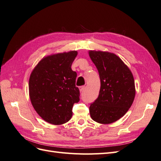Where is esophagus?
<instances>
[{
	"mask_svg": "<svg viewBox=\"0 0 161 161\" xmlns=\"http://www.w3.org/2000/svg\"><path fill=\"white\" fill-rule=\"evenodd\" d=\"M85 86H80V87H79L80 92H83V91L85 90Z\"/></svg>",
	"mask_w": 161,
	"mask_h": 161,
	"instance_id": "34e87169",
	"label": "esophagus"
}]
</instances>
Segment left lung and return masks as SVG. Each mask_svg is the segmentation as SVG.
I'll use <instances>...</instances> for the list:
<instances>
[{
	"mask_svg": "<svg viewBox=\"0 0 161 161\" xmlns=\"http://www.w3.org/2000/svg\"><path fill=\"white\" fill-rule=\"evenodd\" d=\"M98 70L101 87L99 97L89 107L92 120L101 124L114 123L127 113L136 95L132 73L114 53L89 50Z\"/></svg>",
	"mask_w": 161,
	"mask_h": 161,
	"instance_id": "1",
	"label": "left lung"
}]
</instances>
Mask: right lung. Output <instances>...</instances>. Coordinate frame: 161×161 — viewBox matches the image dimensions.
Segmentation results:
<instances>
[{
  "label": "right lung",
  "instance_id": "obj_1",
  "mask_svg": "<svg viewBox=\"0 0 161 161\" xmlns=\"http://www.w3.org/2000/svg\"><path fill=\"white\" fill-rule=\"evenodd\" d=\"M77 51L43 57L32 70L29 94L34 109L46 122L62 125L72 116V107L79 101L76 72L71 69Z\"/></svg>",
  "mask_w": 161,
  "mask_h": 161
}]
</instances>
